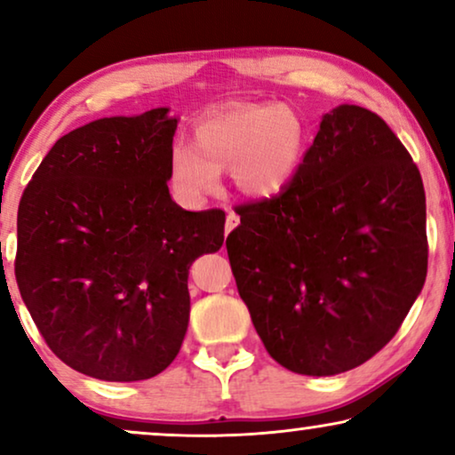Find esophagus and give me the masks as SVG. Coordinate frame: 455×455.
I'll list each match as a JSON object with an SVG mask.
<instances>
[{
	"instance_id": "34e87169",
	"label": "esophagus",
	"mask_w": 455,
	"mask_h": 455,
	"mask_svg": "<svg viewBox=\"0 0 455 455\" xmlns=\"http://www.w3.org/2000/svg\"><path fill=\"white\" fill-rule=\"evenodd\" d=\"M240 223V217L234 213V211H228V217H226V234L232 232V229L238 228Z\"/></svg>"
}]
</instances>
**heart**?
<instances>
[{
	"label": "heart",
	"instance_id": "b5f03b06",
	"mask_svg": "<svg viewBox=\"0 0 455 455\" xmlns=\"http://www.w3.org/2000/svg\"><path fill=\"white\" fill-rule=\"evenodd\" d=\"M307 151V126L283 103H248L211 111L195 126V145L170 155L173 188L186 201L211 195L229 167L234 188L271 198L291 182Z\"/></svg>",
	"mask_w": 455,
	"mask_h": 455
}]
</instances>
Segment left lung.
<instances>
[{"label": "left lung", "mask_w": 455, "mask_h": 455, "mask_svg": "<svg viewBox=\"0 0 455 455\" xmlns=\"http://www.w3.org/2000/svg\"><path fill=\"white\" fill-rule=\"evenodd\" d=\"M228 257L273 360L298 375L356 369L397 333L427 277V204L406 147L339 105L279 195L235 207Z\"/></svg>", "instance_id": "obj_1"}]
</instances>
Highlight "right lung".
<instances>
[{
  "instance_id": "1",
  "label": "right lung",
  "mask_w": 455,
  "mask_h": 455,
  "mask_svg": "<svg viewBox=\"0 0 455 455\" xmlns=\"http://www.w3.org/2000/svg\"><path fill=\"white\" fill-rule=\"evenodd\" d=\"M101 117L55 142L18 207L16 282L61 363L101 381L172 364L190 316L188 269L220 251L226 213L172 201L178 120Z\"/></svg>"
}]
</instances>
